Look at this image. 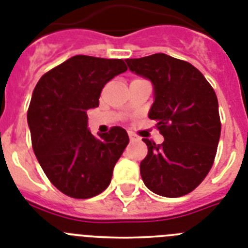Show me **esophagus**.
Masks as SVG:
<instances>
[{
    "label": "esophagus",
    "mask_w": 248,
    "mask_h": 248,
    "mask_svg": "<svg viewBox=\"0 0 248 248\" xmlns=\"http://www.w3.org/2000/svg\"><path fill=\"white\" fill-rule=\"evenodd\" d=\"M129 138H130V140H132V142H136V140H138V136H136V134H134V133H132V132H129Z\"/></svg>",
    "instance_id": "34e87169"
}]
</instances>
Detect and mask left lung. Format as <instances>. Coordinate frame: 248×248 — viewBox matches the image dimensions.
Here are the masks:
<instances>
[{"mask_svg":"<svg viewBox=\"0 0 248 248\" xmlns=\"http://www.w3.org/2000/svg\"><path fill=\"white\" fill-rule=\"evenodd\" d=\"M129 69L152 81L155 102L148 116L165 140L148 147L140 162L144 185L157 195L191 193L212 169L220 137L218 99L199 69L163 53L126 59Z\"/></svg>","mask_w":248,"mask_h":248,"instance_id":"8db88e82","label":"left lung"}]
</instances>
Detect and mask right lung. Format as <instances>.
<instances>
[{"mask_svg": "<svg viewBox=\"0 0 248 248\" xmlns=\"http://www.w3.org/2000/svg\"><path fill=\"white\" fill-rule=\"evenodd\" d=\"M126 69L123 59L75 55L36 83L28 109L32 149L49 181L67 196L89 199L111 181L129 137L122 126L92 136L87 110L99 106L104 86Z\"/></svg>", "mask_w": 248, "mask_h": 248, "instance_id": "add662e5", "label": "right lung"}]
</instances>
